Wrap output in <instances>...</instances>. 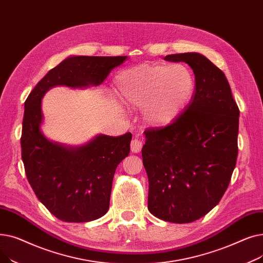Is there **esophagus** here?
Returning <instances> with one entry per match:
<instances>
[{"instance_id":"34e87169","label":"esophagus","mask_w":263,"mask_h":263,"mask_svg":"<svg viewBox=\"0 0 263 263\" xmlns=\"http://www.w3.org/2000/svg\"><path fill=\"white\" fill-rule=\"evenodd\" d=\"M142 146H143V143L139 139H134L131 142V151L132 153H140L142 150Z\"/></svg>"}]
</instances>
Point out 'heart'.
<instances>
[{
  "label": "heart",
  "mask_w": 263,
  "mask_h": 263,
  "mask_svg": "<svg viewBox=\"0 0 263 263\" xmlns=\"http://www.w3.org/2000/svg\"><path fill=\"white\" fill-rule=\"evenodd\" d=\"M119 100L142 108V118L151 128L174 123L190 103L195 88L192 71L184 65H141L116 74Z\"/></svg>",
  "instance_id": "b5f03b06"
}]
</instances>
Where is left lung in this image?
Masks as SVG:
<instances>
[{
    "mask_svg": "<svg viewBox=\"0 0 263 263\" xmlns=\"http://www.w3.org/2000/svg\"><path fill=\"white\" fill-rule=\"evenodd\" d=\"M164 60L189 64L195 88L174 123L144 132L148 210L185 224L211 211L228 187L238 157L240 110L224 72L204 55L171 54Z\"/></svg>",
    "mask_w": 263,
    "mask_h": 263,
    "instance_id": "left-lung-1",
    "label": "left lung"
}]
</instances>
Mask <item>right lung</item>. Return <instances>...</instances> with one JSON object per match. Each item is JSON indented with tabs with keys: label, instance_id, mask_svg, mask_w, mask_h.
I'll return each mask as SVG.
<instances>
[{
	"label": "right lung",
	"instance_id": "obj_1",
	"mask_svg": "<svg viewBox=\"0 0 263 263\" xmlns=\"http://www.w3.org/2000/svg\"><path fill=\"white\" fill-rule=\"evenodd\" d=\"M127 59L69 57L51 69L25 100L21 149L27 180L40 202L64 222H90L107 212L114 174L130 153L132 134H97L80 146L53 142L41 130L43 98L55 86H99Z\"/></svg>",
	"mask_w": 263,
	"mask_h": 263
}]
</instances>
